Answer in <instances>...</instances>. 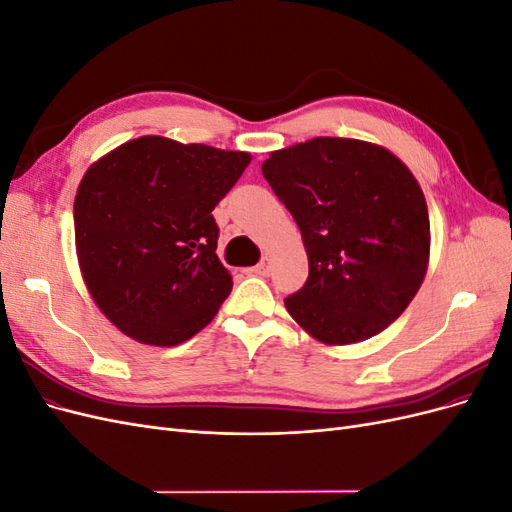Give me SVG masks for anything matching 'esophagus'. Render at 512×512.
Masks as SVG:
<instances>
[{
  "label": "esophagus",
  "mask_w": 512,
  "mask_h": 512,
  "mask_svg": "<svg viewBox=\"0 0 512 512\" xmlns=\"http://www.w3.org/2000/svg\"><path fill=\"white\" fill-rule=\"evenodd\" d=\"M271 269H273V260L265 256V258L260 260V265H256V267L252 269V273H258V275H269V273H271Z\"/></svg>",
  "instance_id": "obj_1"
}]
</instances>
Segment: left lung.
<instances>
[{
	"label": "left lung",
	"instance_id": "8db88e82",
	"mask_svg": "<svg viewBox=\"0 0 512 512\" xmlns=\"http://www.w3.org/2000/svg\"><path fill=\"white\" fill-rule=\"evenodd\" d=\"M262 175L297 222L305 286L284 299L327 346L365 342L395 322L429 265L421 185L395 153L356 138L318 136L273 151Z\"/></svg>",
	"mask_w": 512,
	"mask_h": 512
}]
</instances>
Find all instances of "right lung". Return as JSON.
I'll return each mask as SVG.
<instances>
[{"label": "right lung", "mask_w": 512, "mask_h": 512, "mask_svg": "<svg viewBox=\"0 0 512 512\" xmlns=\"http://www.w3.org/2000/svg\"><path fill=\"white\" fill-rule=\"evenodd\" d=\"M250 162L247 151L141 136L87 168L74 198L76 258L123 335L168 348L218 314L232 277L211 211Z\"/></svg>", "instance_id": "right-lung-1"}]
</instances>
